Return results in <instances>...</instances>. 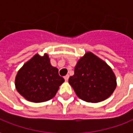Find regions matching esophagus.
Segmentation results:
<instances>
[{
  "label": "esophagus",
  "mask_w": 133,
  "mask_h": 133,
  "mask_svg": "<svg viewBox=\"0 0 133 133\" xmlns=\"http://www.w3.org/2000/svg\"><path fill=\"white\" fill-rule=\"evenodd\" d=\"M64 78H65V80L67 81L68 80V78H69V75H66L65 76H64Z\"/></svg>",
  "instance_id": "34e87169"
}]
</instances>
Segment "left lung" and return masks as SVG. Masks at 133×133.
Masks as SVG:
<instances>
[{
    "mask_svg": "<svg viewBox=\"0 0 133 133\" xmlns=\"http://www.w3.org/2000/svg\"><path fill=\"white\" fill-rule=\"evenodd\" d=\"M68 82L80 99L91 103L107 99L117 86L112 68L90 52L78 61Z\"/></svg>",
    "mask_w": 133,
    "mask_h": 133,
    "instance_id": "1",
    "label": "left lung"
}]
</instances>
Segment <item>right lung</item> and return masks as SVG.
<instances>
[{"label":"right lung","mask_w":133,"mask_h":133,"mask_svg":"<svg viewBox=\"0 0 133 133\" xmlns=\"http://www.w3.org/2000/svg\"><path fill=\"white\" fill-rule=\"evenodd\" d=\"M64 81L58 69L51 65L47 54H36L18 71L15 86L26 100L39 103L52 99Z\"/></svg>","instance_id":"obj_1"}]
</instances>
